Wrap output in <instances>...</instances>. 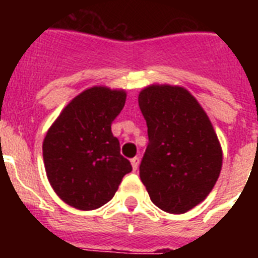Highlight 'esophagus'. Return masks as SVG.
<instances>
[{"label": "esophagus", "instance_id": "obj_1", "mask_svg": "<svg viewBox=\"0 0 258 258\" xmlns=\"http://www.w3.org/2000/svg\"><path fill=\"white\" fill-rule=\"evenodd\" d=\"M131 165H133L134 171H137L138 167H139V158H138V157L133 158V159H131Z\"/></svg>", "mask_w": 258, "mask_h": 258}]
</instances>
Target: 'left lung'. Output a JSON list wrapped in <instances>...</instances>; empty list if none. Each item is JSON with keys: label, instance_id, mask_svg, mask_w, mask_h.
I'll list each match as a JSON object with an SVG mask.
<instances>
[{"label": "left lung", "instance_id": "left-lung-1", "mask_svg": "<svg viewBox=\"0 0 258 258\" xmlns=\"http://www.w3.org/2000/svg\"><path fill=\"white\" fill-rule=\"evenodd\" d=\"M138 101L149 134L139 175L150 200L171 214L188 212L212 191L222 167L212 123L182 87L150 86Z\"/></svg>", "mask_w": 258, "mask_h": 258}]
</instances>
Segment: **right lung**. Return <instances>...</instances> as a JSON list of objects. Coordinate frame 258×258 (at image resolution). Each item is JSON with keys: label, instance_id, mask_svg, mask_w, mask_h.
<instances>
[{"label": "right lung", "instance_id": "add662e5", "mask_svg": "<svg viewBox=\"0 0 258 258\" xmlns=\"http://www.w3.org/2000/svg\"><path fill=\"white\" fill-rule=\"evenodd\" d=\"M125 103L124 91L93 87L75 97L42 143L49 183L79 210H93L112 200L125 174L133 171L120 154L111 124Z\"/></svg>", "mask_w": 258, "mask_h": 258}]
</instances>
